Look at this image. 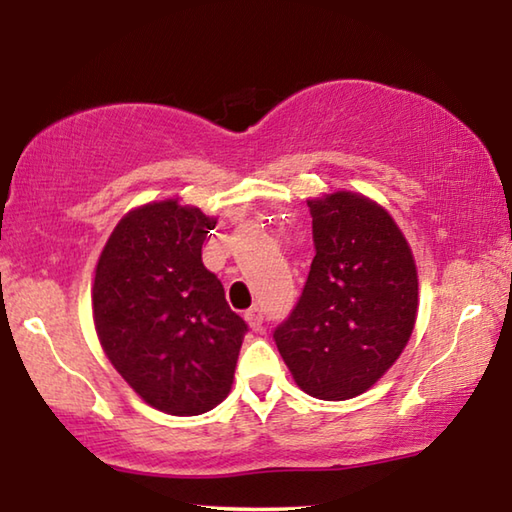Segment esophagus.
I'll return each mask as SVG.
<instances>
[{
  "label": "esophagus",
  "mask_w": 512,
  "mask_h": 512,
  "mask_svg": "<svg viewBox=\"0 0 512 512\" xmlns=\"http://www.w3.org/2000/svg\"><path fill=\"white\" fill-rule=\"evenodd\" d=\"M244 318L248 320V325L253 327V332H264V311L262 309H259V307L248 309Z\"/></svg>",
  "instance_id": "obj_1"
}]
</instances>
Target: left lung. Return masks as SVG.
I'll return each mask as SVG.
<instances>
[{
    "instance_id": "1",
    "label": "left lung",
    "mask_w": 512,
    "mask_h": 512,
    "mask_svg": "<svg viewBox=\"0 0 512 512\" xmlns=\"http://www.w3.org/2000/svg\"><path fill=\"white\" fill-rule=\"evenodd\" d=\"M316 257L273 339L311 397L350 400L400 357L418 314V273L384 207L352 192L307 201Z\"/></svg>"
}]
</instances>
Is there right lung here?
<instances>
[{"label": "right lung", "mask_w": 512, "mask_h": 512, "mask_svg": "<svg viewBox=\"0 0 512 512\" xmlns=\"http://www.w3.org/2000/svg\"><path fill=\"white\" fill-rule=\"evenodd\" d=\"M214 225L173 198L142 205L112 230L94 273L103 352L146 404L169 415H201L228 397L248 332L203 266Z\"/></svg>", "instance_id": "right-lung-1"}]
</instances>
